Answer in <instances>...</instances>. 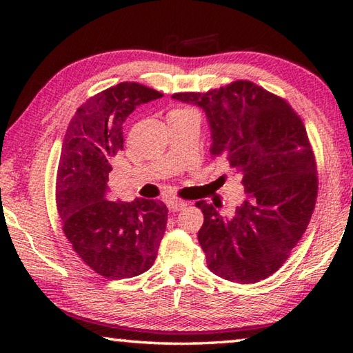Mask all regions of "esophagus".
<instances>
[{"label":"esophagus","mask_w":353,"mask_h":353,"mask_svg":"<svg viewBox=\"0 0 353 353\" xmlns=\"http://www.w3.org/2000/svg\"><path fill=\"white\" fill-rule=\"evenodd\" d=\"M186 206V201L183 200H168V209L171 212H179Z\"/></svg>","instance_id":"esophagus-1"}]
</instances>
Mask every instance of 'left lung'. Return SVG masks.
<instances>
[{
    "label": "left lung",
    "mask_w": 353,
    "mask_h": 353,
    "mask_svg": "<svg viewBox=\"0 0 353 353\" xmlns=\"http://www.w3.org/2000/svg\"><path fill=\"white\" fill-rule=\"evenodd\" d=\"M172 99L205 110L211 154L243 177L245 197L232 216L205 200L199 243L208 268L238 283L267 279L288 259L316 208L317 163L301 117L282 97L249 80Z\"/></svg>",
    "instance_id": "left-lung-1"
}]
</instances>
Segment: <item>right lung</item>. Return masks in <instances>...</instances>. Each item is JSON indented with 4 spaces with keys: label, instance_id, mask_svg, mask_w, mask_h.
<instances>
[{
    "label": "right lung",
    "instance_id": "1",
    "mask_svg": "<svg viewBox=\"0 0 353 353\" xmlns=\"http://www.w3.org/2000/svg\"><path fill=\"white\" fill-rule=\"evenodd\" d=\"M163 94L123 81L88 99L65 133L56 176V206L65 236L88 267L108 279L133 277L153 265L167 228L162 201L106 197L110 161L123 150V124L139 104Z\"/></svg>",
    "mask_w": 353,
    "mask_h": 353
}]
</instances>
